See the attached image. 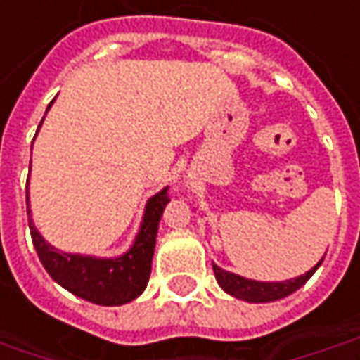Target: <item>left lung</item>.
I'll list each match as a JSON object with an SVG mask.
<instances>
[{
  "instance_id": "obj_1",
  "label": "left lung",
  "mask_w": 360,
  "mask_h": 360,
  "mask_svg": "<svg viewBox=\"0 0 360 360\" xmlns=\"http://www.w3.org/2000/svg\"><path fill=\"white\" fill-rule=\"evenodd\" d=\"M323 258L315 264L309 272H305L303 276L292 278V280H285V282H258V280H248V278H242L238 274H232L229 270H222L221 266L212 264V270H214V278L221 285L224 292L236 297V300H244L248 303H268V302H278L282 297H288L290 293L297 292L303 283L307 282L315 270L321 266Z\"/></svg>"
}]
</instances>
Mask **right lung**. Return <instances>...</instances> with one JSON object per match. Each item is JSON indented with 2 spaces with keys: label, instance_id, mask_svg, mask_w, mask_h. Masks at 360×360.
I'll return each mask as SVG.
<instances>
[{
  "label": "right lung",
  "instance_id": "right-lung-1",
  "mask_svg": "<svg viewBox=\"0 0 360 360\" xmlns=\"http://www.w3.org/2000/svg\"><path fill=\"white\" fill-rule=\"evenodd\" d=\"M53 104V102H51ZM49 104V108H51ZM46 108V110H49ZM45 120V118H43ZM41 120V124H43ZM39 124V128H41ZM39 131V129H37ZM33 149V148H31ZM167 199V189H161L146 202V211L129 250L116 258H98L88 254H68L57 250L41 236L31 219L29 207V179H27V214L29 229L39 260L49 276L65 290L78 297L98 305H124L139 297L148 285L151 274V258L155 250V238L160 229L161 214Z\"/></svg>",
  "mask_w": 360,
  "mask_h": 360
}]
</instances>
